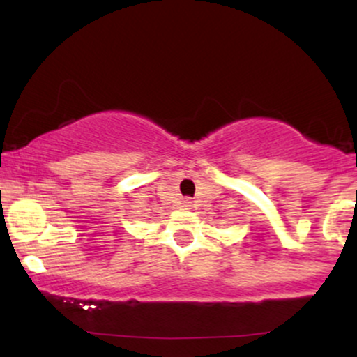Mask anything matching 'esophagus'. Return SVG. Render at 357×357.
<instances>
[{
	"instance_id": "1",
	"label": "esophagus",
	"mask_w": 357,
	"mask_h": 357,
	"mask_svg": "<svg viewBox=\"0 0 357 357\" xmlns=\"http://www.w3.org/2000/svg\"><path fill=\"white\" fill-rule=\"evenodd\" d=\"M183 208H184V210H191V206H192V202H191V199L190 198H186V199H183Z\"/></svg>"
}]
</instances>
